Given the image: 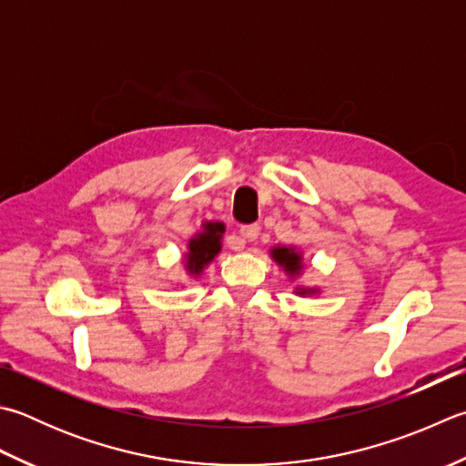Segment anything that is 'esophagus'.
<instances>
[{
    "label": "esophagus",
    "instance_id": "34e87169",
    "mask_svg": "<svg viewBox=\"0 0 466 466\" xmlns=\"http://www.w3.org/2000/svg\"><path fill=\"white\" fill-rule=\"evenodd\" d=\"M258 234H260V228H258L257 224H248V226H242V228H240V236H242L244 244L257 240ZM244 244H240V248H242Z\"/></svg>",
    "mask_w": 466,
    "mask_h": 466
}]
</instances>
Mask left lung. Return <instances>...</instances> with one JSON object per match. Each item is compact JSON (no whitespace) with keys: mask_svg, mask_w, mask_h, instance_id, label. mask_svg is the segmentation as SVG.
<instances>
[{"mask_svg":"<svg viewBox=\"0 0 466 466\" xmlns=\"http://www.w3.org/2000/svg\"><path fill=\"white\" fill-rule=\"evenodd\" d=\"M270 258L277 262V267L282 268V272H285V277L295 282L300 279V275L305 272V258H303V250L297 248L295 244H277L272 246V248L268 250ZM293 293L299 295V297H313V295H319L321 293V289L317 287H307V285H295Z\"/></svg>","mask_w":466,"mask_h":466,"instance_id":"obj_1","label":"left lung"}]
</instances>
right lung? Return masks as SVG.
<instances>
[{
    "instance_id": "1",
    "label": "right lung",
    "mask_w": 466,
    "mask_h": 466,
    "mask_svg": "<svg viewBox=\"0 0 466 466\" xmlns=\"http://www.w3.org/2000/svg\"><path fill=\"white\" fill-rule=\"evenodd\" d=\"M226 226L218 220L202 222V230H198L186 244L184 252V272L189 280H198L204 270L214 262L218 254L222 252V238Z\"/></svg>"
}]
</instances>
